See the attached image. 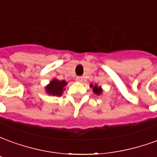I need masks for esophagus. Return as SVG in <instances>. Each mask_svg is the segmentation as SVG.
Masks as SVG:
<instances>
[{"label": "esophagus", "mask_w": 157, "mask_h": 157, "mask_svg": "<svg viewBox=\"0 0 157 157\" xmlns=\"http://www.w3.org/2000/svg\"><path fill=\"white\" fill-rule=\"evenodd\" d=\"M82 80H83V79H82V76H77V77L75 78V81H76V82H82Z\"/></svg>", "instance_id": "1"}]
</instances>
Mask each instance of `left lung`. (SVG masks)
<instances>
[{"mask_svg": "<svg viewBox=\"0 0 157 157\" xmlns=\"http://www.w3.org/2000/svg\"><path fill=\"white\" fill-rule=\"evenodd\" d=\"M91 87H92V90H93V92L94 93H96L97 95H100V94H102V89L100 87V86H98V85H95L93 86L92 84H91V86H90Z\"/></svg>", "mask_w": 157, "mask_h": 157, "instance_id": "left-lung-1", "label": "left lung"}]
</instances>
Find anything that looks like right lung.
I'll use <instances>...</instances> for the list:
<instances>
[{"label": "right lung", "mask_w": 157, "mask_h": 157, "mask_svg": "<svg viewBox=\"0 0 157 157\" xmlns=\"http://www.w3.org/2000/svg\"><path fill=\"white\" fill-rule=\"evenodd\" d=\"M66 85L67 82H65V81H59L57 79H54L49 82L48 85L46 86L45 91L48 95L59 97L65 91V86Z\"/></svg>", "instance_id": "1"}]
</instances>
